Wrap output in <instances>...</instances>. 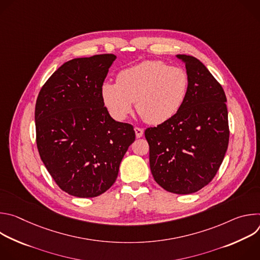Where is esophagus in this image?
<instances>
[{
    "instance_id": "esophagus-1",
    "label": "esophagus",
    "mask_w": 260,
    "mask_h": 260,
    "mask_svg": "<svg viewBox=\"0 0 260 260\" xmlns=\"http://www.w3.org/2000/svg\"><path fill=\"white\" fill-rule=\"evenodd\" d=\"M135 133H136V137H137V138H141V137L143 136L144 131H143L142 128H140V127L136 126V127H135Z\"/></svg>"
}]
</instances>
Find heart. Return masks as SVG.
I'll return each instance as SVG.
<instances>
[{"label": "heart", "mask_w": 260, "mask_h": 260, "mask_svg": "<svg viewBox=\"0 0 260 260\" xmlns=\"http://www.w3.org/2000/svg\"><path fill=\"white\" fill-rule=\"evenodd\" d=\"M189 89L187 72L162 60H145L120 71L116 82H105L103 102L110 114L123 120L133 103L139 115L149 124L172 119L186 101Z\"/></svg>", "instance_id": "heart-1"}]
</instances>
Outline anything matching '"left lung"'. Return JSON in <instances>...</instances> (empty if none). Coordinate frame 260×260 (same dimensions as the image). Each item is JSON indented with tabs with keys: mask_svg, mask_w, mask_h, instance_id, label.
I'll use <instances>...</instances> for the list:
<instances>
[{
	"mask_svg": "<svg viewBox=\"0 0 260 260\" xmlns=\"http://www.w3.org/2000/svg\"><path fill=\"white\" fill-rule=\"evenodd\" d=\"M189 77L188 94L179 112L156 127H148L149 161L156 183L169 192L189 194L217 174L230 141L226 95L198 58L178 54Z\"/></svg>",
	"mask_w": 260,
	"mask_h": 260,
	"instance_id": "obj_1",
	"label": "left lung"
}]
</instances>
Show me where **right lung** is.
<instances>
[{
	"label": "right lung",
	"mask_w": 260,
	"mask_h": 260,
	"mask_svg": "<svg viewBox=\"0 0 260 260\" xmlns=\"http://www.w3.org/2000/svg\"><path fill=\"white\" fill-rule=\"evenodd\" d=\"M114 54L74 58L42 86L35 108L36 143L57 186L77 198H94L114 184L135 141L134 126L110 116L101 88Z\"/></svg>",
	"instance_id": "right-lung-1"
}]
</instances>
